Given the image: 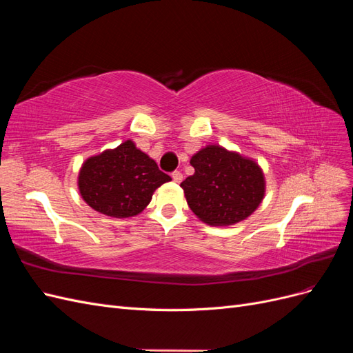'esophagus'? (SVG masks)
Here are the masks:
<instances>
[{
	"label": "esophagus",
	"instance_id": "esophagus-1",
	"mask_svg": "<svg viewBox=\"0 0 353 353\" xmlns=\"http://www.w3.org/2000/svg\"><path fill=\"white\" fill-rule=\"evenodd\" d=\"M172 179L175 183H181V181H183V174H181L179 170H175V172H172Z\"/></svg>",
	"mask_w": 353,
	"mask_h": 353
}]
</instances>
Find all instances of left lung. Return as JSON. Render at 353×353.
Masks as SVG:
<instances>
[{"instance_id":"8db88e82","label":"left lung","mask_w":353,"mask_h":353,"mask_svg":"<svg viewBox=\"0 0 353 353\" xmlns=\"http://www.w3.org/2000/svg\"><path fill=\"white\" fill-rule=\"evenodd\" d=\"M190 163L194 174L181 183V188L190 209L208 225H232L261 205L265 178L253 160L221 145H206Z\"/></svg>"}]
</instances>
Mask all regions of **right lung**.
I'll list each match as a JSON object with an SVG mask.
<instances>
[{
    "instance_id": "1",
    "label": "right lung",
    "mask_w": 353,
    "mask_h": 353,
    "mask_svg": "<svg viewBox=\"0 0 353 353\" xmlns=\"http://www.w3.org/2000/svg\"><path fill=\"white\" fill-rule=\"evenodd\" d=\"M170 181L135 144L128 140L83 162L78 187L94 210L112 218H130L143 212L154 190Z\"/></svg>"
}]
</instances>
